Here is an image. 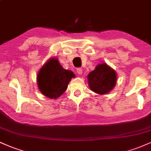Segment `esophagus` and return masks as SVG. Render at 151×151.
Returning a JSON list of instances; mask_svg holds the SVG:
<instances>
[{"label": "esophagus", "mask_w": 151, "mask_h": 151, "mask_svg": "<svg viewBox=\"0 0 151 151\" xmlns=\"http://www.w3.org/2000/svg\"><path fill=\"white\" fill-rule=\"evenodd\" d=\"M77 72L78 74H82V69L81 68H77Z\"/></svg>", "instance_id": "esophagus-1"}]
</instances>
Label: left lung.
I'll return each mask as SVG.
<instances>
[{
    "label": "left lung",
    "instance_id": "obj_1",
    "mask_svg": "<svg viewBox=\"0 0 151 151\" xmlns=\"http://www.w3.org/2000/svg\"><path fill=\"white\" fill-rule=\"evenodd\" d=\"M89 88L99 94H105L111 91L116 83V73L106 63L100 64L88 74Z\"/></svg>",
    "mask_w": 151,
    "mask_h": 151
}]
</instances>
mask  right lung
Here are the masks:
<instances>
[{
    "mask_svg": "<svg viewBox=\"0 0 151 151\" xmlns=\"http://www.w3.org/2000/svg\"><path fill=\"white\" fill-rule=\"evenodd\" d=\"M74 77L72 71L62 68L58 59L52 58L39 71L37 77L38 88L45 96L57 99L65 92L69 82Z\"/></svg>",
    "mask_w": 151,
    "mask_h": 151,
    "instance_id": "obj_1",
    "label": "right lung"
}]
</instances>
